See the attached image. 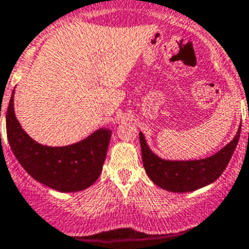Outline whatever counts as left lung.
<instances>
[{
	"label": "left lung",
	"mask_w": 249,
	"mask_h": 249,
	"mask_svg": "<svg viewBox=\"0 0 249 249\" xmlns=\"http://www.w3.org/2000/svg\"><path fill=\"white\" fill-rule=\"evenodd\" d=\"M241 134V126L226 146L200 160H166L149 147L144 134L139 133L142 163L150 180L170 192H192L214 182L227 167Z\"/></svg>",
	"instance_id": "left-lung-1"
}]
</instances>
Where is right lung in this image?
Returning <instances> with one entry per match:
<instances>
[{"label":"right lung","mask_w":249,"mask_h":249,"mask_svg":"<svg viewBox=\"0 0 249 249\" xmlns=\"http://www.w3.org/2000/svg\"><path fill=\"white\" fill-rule=\"evenodd\" d=\"M13 98L15 89L6 114L7 139L27 174L59 192L83 191L93 185L102 174L111 130L100 127L86 139L66 146L42 145L22 129L16 118Z\"/></svg>","instance_id":"obj_1"}]
</instances>
